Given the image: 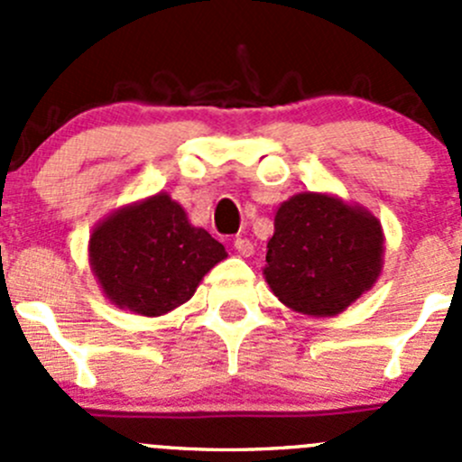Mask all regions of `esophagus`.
Masks as SVG:
<instances>
[{
	"instance_id": "esophagus-1",
	"label": "esophagus",
	"mask_w": 462,
	"mask_h": 462,
	"mask_svg": "<svg viewBox=\"0 0 462 462\" xmlns=\"http://www.w3.org/2000/svg\"><path fill=\"white\" fill-rule=\"evenodd\" d=\"M235 250L241 254V257H250V254L254 253V245H253V241L245 239V236H236Z\"/></svg>"
}]
</instances>
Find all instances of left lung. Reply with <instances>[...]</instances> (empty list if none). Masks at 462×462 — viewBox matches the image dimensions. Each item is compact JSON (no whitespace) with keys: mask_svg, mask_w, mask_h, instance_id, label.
<instances>
[{"mask_svg":"<svg viewBox=\"0 0 462 462\" xmlns=\"http://www.w3.org/2000/svg\"><path fill=\"white\" fill-rule=\"evenodd\" d=\"M380 221L360 205L301 192L279 205L265 253V282L282 304L333 318L371 291L382 270Z\"/></svg>","mask_w":462,"mask_h":462,"instance_id":"8db88e82","label":"left lung"}]
</instances>
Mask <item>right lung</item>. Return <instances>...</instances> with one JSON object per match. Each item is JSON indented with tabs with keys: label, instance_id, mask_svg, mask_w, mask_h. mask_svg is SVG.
Here are the masks:
<instances>
[{
	"label": "right lung",
	"instance_id": "add662e5",
	"mask_svg": "<svg viewBox=\"0 0 462 462\" xmlns=\"http://www.w3.org/2000/svg\"><path fill=\"white\" fill-rule=\"evenodd\" d=\"M226 257V248L194 227L165 192L116 209L88 239V261L105 295L144 318L185 304Z\"/></svg>",
	"mask_w": 462,
	"mask_h": 462
}]
</instances>
